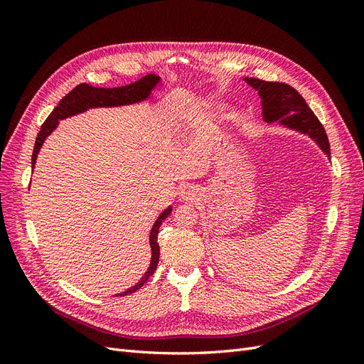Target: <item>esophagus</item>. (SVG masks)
Wrapping results in <instances>:
<instances>
[{
  "instance_id": "1",
  "label": "esophagus",
  "mask_w": 364,
  "mask_h": 364,
  "mask_svg": "<svg viewBox=\"0 0 364 364\" xmlns=\"http://www.w3.org/2000/svg\"><path fill=\"white\" fill-rule=\"evenodd\" d=\"M181 197H182V199H185V200L194 199V191H193L191 186H183L182 191H181Z\"/></svg>"
}]
</instances>
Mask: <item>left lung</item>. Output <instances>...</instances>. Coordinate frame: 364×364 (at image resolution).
<instances>
[{"label":"left lung","mask_w":364,"mask_h":364,"mask_svg":"<svg viewBox=\"0 0 364 364\" xmlns=\"http://www.w3.org/2000/svg\"><path fill=\"white\" fill-rule=\"evenodd\" d=\"M246 82L259 91L262 98V114L267 123L278 119L281 124L299 130L302 134H308L316 139L328 158H331L329 141L322 123L293 86L259 79H246Z\"/></svg>","instance_id":"obj_1"}]
</instances>
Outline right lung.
<instances>
[{
	"instance_id": "1",
	"label": "right lung",
	"mask_w": 364,
	"mask_h": 364,
	"mask_svg": "<svg viewBox=\"0 0 364 364\" xmlns=\"http://www.w3.org/2000/svg\"><path fill=\"white\" fill-rule=\"evenodd\" d=\"M158 82H159L158 75L149 74L146 77H142V79H139L138 82H134V83L126 85V86H119V87H95V86L87 85V83L77 85L73 91H70L62 98L59 105L53 109V112L47 117V119L43 121V124L41 126V130H39L36 142H35V149H33L31 167H35L36 156H38L42 142L46 141V138L51 134L54 129H56L59 119L83 112L87 107L121 106V105H130L135 102H141L149 97L150 91L155 87V85ZM170 213H171V208L165 209V211L156 220V223L151 228V232H150L151 262H150L149 270L146 272L144 277L141 278V281L136 285H134L132 289L119 293L117 296H127L130 293H135L138 289H141L142 285L147 282V279L151 277V274L155 273V270L158 267V262H159V245H158L159 226L162 225L164 220L170 215Z\"/></svg>"
}]
</instances>
